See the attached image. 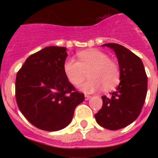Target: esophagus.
<instances>
[{"instance_id":"esophagus-1","label":"esophagus","mask_w":158,"mask_h":158,"mask_svg":"<svg viewBox=\"0 0 158 158\" xmlns=\"http://www.w3.org/2000/svg\"><path fill=\"white\" fill-rule=\"evenodd\" d=\"M90 97H91V96H89V95H85V99L86 101H87V100H89V98H90Z\"/></svg>"}]
</instances>
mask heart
<instances>
[{
    "label": "heart",
    "instance_id": "obj_1",
    "mask_svg": "<svg viewBox=\"0 0 158 158\" xmlns=\"http://www.w3.org/2000/svg\"><path fill=\"white\" fill-rule=\"evenodd\" d=\"M78 58L79 61L69 58L63 64L64 73L73 85L79 86L86 79V73L89 79L80 87L84 92H94L102 87L104 90H111L118 85L119 66L105 52L96 49L86 50L78 53Z\"/></svg>",
    "mask_w": 158,
    "mask_h": 158
}]
</instances>
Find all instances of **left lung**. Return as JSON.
<instances>
[{
    "label": "left lung",
    "instance_id": "obj_1",
    "mask_svg": "<svg viewBox=\"0 0 158 158\" xmlns=\"http://www.w3.org/2000/svg\"><path fill=\"white\" fill-rule=\"evenodd\" d=\"M103 45L116 53L120 83L109 97H102V106L95 118L103 128L117 130L130 124L140 114L147 93V76L141 59L129 49L116 43Z\"/></svg>",
    "mask_w": 158,
    "mask_h": 158
}]
</instances>
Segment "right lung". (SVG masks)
<instances>
[{
    "instance_id": "add662e5",
    "label": "right lung",
    "mask_w": 158,
    "mask_h": 158,
    "mask_svg": "<svg viewBox=\"0 0 158 158\" xmlns=\"http://www.w3.org/2000/svg\"><path fill=\"white\" fill-rule=\"evenodd\" d=\"M65 47L49 46L30 55L16 76L15 96L20 112L33 125L56 131L69 124L85 100L67 79Z\"/></svg>"
}]
</instances>
